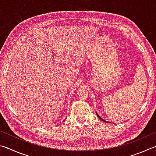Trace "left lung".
<instances>
[{"label": "left lung", "mask_w": 156, "mask_h": 156, "mask_svg": "<svg viewBox=\"0 0 156 156\" xmlns=\"http://www.w3.org/2000/svg\"><path fill=\"white\" fill-rule=\"evenodd\" d=\"M96 115H97V116H98V117L99 118H100V120H102V121H104V122H107V121H106V120H105L104 119H102V118H101V117H100V116L98 115V113H96Z\"/></svg>", "instance_id": "1"}]
</instances>
